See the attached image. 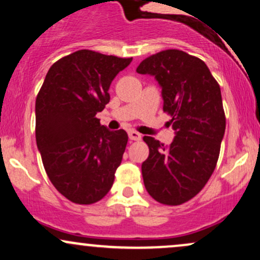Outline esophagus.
<instances>
[{
	"label": "esophagus",
	"mask_w": 260,
	"mask_h": 260,
	"mask_svg": "<svg viewBox=\"0 0 260 260\" xmlns=\"http://www.w3.org/2000/svg\"><path fill=\"white\" fill-rule=\"evenodd\" d=\"M128 137H129L131 140H140V139H142V134L137 132V131H129V132H128Z\"/></svg>",
	"instance_id": "1"
}]
</instances>
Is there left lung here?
Instances as JSON below:
<instances>
[{
  "label": "left lung",
  "mask_w": 260,
  "mask_h": 260,
  "mask_svg": "<svg viewBox=\"0 0 260 260\" xmlns=\"http://www.w3.org/2000/svg\"><path fill=\"white\" fill-rule=\"evenodd\" d=\"M137 72L159 83L162 109L175 131L169 147L143 138L149 147L142 164L144 186L161 204L180 205L198 194L215 170L226 127L221 90L208 66L181 50L155 53Z\"/></svg>",
  "instance_id": "1"
}]
</instances>
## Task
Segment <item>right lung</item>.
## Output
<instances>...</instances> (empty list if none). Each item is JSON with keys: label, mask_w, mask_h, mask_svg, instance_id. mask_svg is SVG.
Returning a JSON list of instances; mask_svg holds the SVG:
<instances>
[{"label": "right lung", "mask_w": 260, "mask_h": 260, "mask_svg": "<svg viewBox=\"0 0 260 260\" xmlns=\"http://www.w3.org/2000/svg\"><path fill=\"white\" fill-rule=\"evenodd\" d=\"M132 58L79 50L58 59L35 103V137L56 189L77 204L99 202L111 189L128 136L101 126L112 80Z\"/></svg>", "instance_id": "add662e5"}]
</instances>
